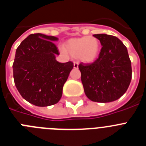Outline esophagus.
Here are the masks:
<instances>
[{"label":"esophagus","instance_id":"esophagus-1","mask_svg":"<svg viewBox=\"0 0 146 146\" xmlns=\"http://www.w3.org/2000/svg\"><path fill=\"white\" fill-rule=\"evenodd\" d=\"M78 66H79L78 62H74V69H78Z\"/></svg>","mask_w":146,"mask_h":146}]
</instances>
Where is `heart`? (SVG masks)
I'll return each mask as SVG.
<instances>
[{
    "instance_id": "obj_1",
    "label": "heart",
    "mask_w": 146,
    "mask_h": 146,
    "mask_svg": "<svg viewBox=\"0 0 146 146\" xmlns=\"http://www.w3.org/2000/svg\"><path fill=\"white\" fill-rule=\"evenodd\" d=\"M62 51H66L72 57L77 58L83 63H93L100 53L101 45L99 39L94 36H82L69 39Z\"/></svg>"
}]
</instances>
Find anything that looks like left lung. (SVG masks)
<instances>
[{
	"mask_svg": "<svg viewBox=\"0 0 146 146\" xmlns=\"http://www.w3.org/2000/svg\"><path fill=\"white\" fill-rule=\"evenodd\" d=\"M102 46L97 60L81 63L79 69L86 96L96 102H114L123 96L131 80L127 48L119 38L105 33L94 34Z\"/></svg>",
	"mask_w": 146,
	"mask_h": 146,
	"instance_id": "8db88e82",
	"label": "left lung"
}]
</instances>
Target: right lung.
Instances as JSON below:
<instances>
[{"label":"right lung","mask_w":146,"mask_h":146,"mask_svg":"<svg viewBox=\"0 0 146 146\" xmlns=\"http://www.w3.org/2000/svg\"><path fill=\"white\" fill-rule=\"evenodd\" d=\"M58 38L42 33L31 34L17 47L13 64L15 83L23 99L38 107L59 102L63 87L74 67L71 61L59 63L54 42Z\"/></svg>","instance_id":"add662e5"}]
</instances>
